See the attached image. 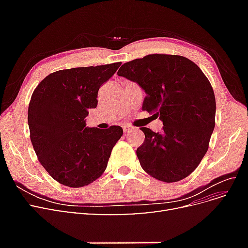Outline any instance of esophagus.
Masks as SVG:
<instances>
[{"instance_id": "esophagus-1", "label": "esophagus", "mask_w": 248, "mask_h": 248, "mask_svg": "<svg viewBox=\"0 0 248 248\" xmlns=\"http://www.w3.org/2000/svg\"><path fill=\"white\" fill-rule=\"evenodd\" d=\"M131 130H132V127H131V126H129V125H124V126H123V131H124L125 134L130 132Z\"/></svg>"}]
</instances>
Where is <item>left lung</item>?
<instances>
[{
	"instance_id": "obj_1",
	"label": "left lung",
	"mask_w": 248,
	"mask_h": 248,
	"mask_svg": "<svg viewBox=\"0 0 248 248\" xmlns=\"http://www.w3.org/2000/svg\"><path fill=\"white\" fill-rule=\"evenodd\" d=\"M118 76L144 90L142 110L163 123L161 132L140 128L145 140L137 155L142 170L168 183L189 176L205 156L215 126V96L205 74L185 57L155 54L123 64Z\"/></svg>"
}]
</instances>
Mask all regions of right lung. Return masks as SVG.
<instances>
[{"label": "right lung", "instance_id": "add662e5", "mask_svg": "<svg viewBox=\"0 0 248 248\" xmlns=\"http://www.w3.org/2000/svg\"><path fill=\"white\" fill-rule=\"evenodd\" d=\"M121 64L59 70L34 90L28 109L30 138L42 167L59 183L78 188L106 170L123 129L90 128L85 118L97 107L100 86Z\"/></svg>", "mask_w": 248, "mask_h": 248}]
</instances>
